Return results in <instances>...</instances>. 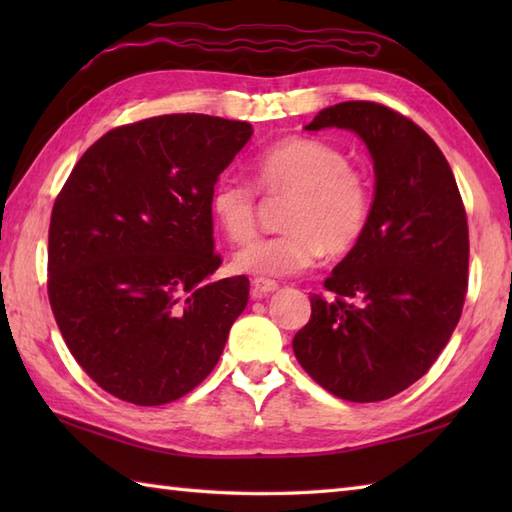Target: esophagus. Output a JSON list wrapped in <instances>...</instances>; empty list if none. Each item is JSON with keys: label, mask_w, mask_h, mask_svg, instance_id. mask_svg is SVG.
<instances>
[{"label": "esophagus", "mask_w": 512, "mask_h": 512, "mask_svg": "<svg viewBox=\"0 0 512 512\" xmlns=\"http://www.w3.org/2000/svg\"><path fill=\"white\" fill-rule=\"evenodd\" d=\"M275 290H279V284L273 279H264V277H257L253 281V297L255 299H262V297H268L273 295Z\"/></svg>", "instance_id": "esophagus-1"}]
</instances>
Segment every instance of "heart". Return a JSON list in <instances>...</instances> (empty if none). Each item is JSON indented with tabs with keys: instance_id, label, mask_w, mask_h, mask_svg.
<instances>
[{
	"instance_id": "heart-1",
	"label": "heart",
	"mask_w": 512,
	"mask_h": 512,
	"mask_svg": "<svg viewBox=\"0 0 512 512\" xmlns=\"http://www.w3.org/2000/svg\"><path fill=\"white\" fill-rule=\"evenodd\" d=\"M253 184L264 195L292 193L284 211L286 231L259 237L239 250L233 266L259 277H290L319 262L325 250L345 255L372 222L374 184L350 165L341 147L312 136H286L255 156ZM215 226L233 244L257 231V192L237 178H220L211 189Z\"/></svg>"
}]
</instances>
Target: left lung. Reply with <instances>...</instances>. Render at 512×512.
I'll use <instances>...</instances> for the list:
<instances>
[{"label": "left lung", "mask_w": 512, "mask_h": 512, "mask_svg": "<svg viewBox=\"0 0 512 512\" xmlns=\"http://www.w3.org/2000/svg\"><path fill=\"white\" fill-rule=\"evenodd\" d=\"M352 129L374 158L372 222L312 295L299 365L330 394L378 402L429 372L469 288V224L447 158L407 116L372 101L325 107L306 127Z\"/></svg>", "instance_id": "obj_1"}]
</instances>
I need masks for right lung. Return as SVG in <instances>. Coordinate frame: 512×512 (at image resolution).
Segmentation results:
<instances>
[{
    "label": "right lung",
    "mask_w": 512,
    "mask_h": 512,
    "mask_svg": "<svg viewBox=\"0 0 512 512\" xmlns=\"http://www.w3.org/2000/svg\"><path fill=\"white\" fill-rule=\"evenodd\" d=\"M253 129L206 114L116 127L52 206L48 299L65 345L107 394L140 407L189 394L220 361L248 277L209 281V195Z\"/></svg>",
    "instance_id": "1"
}]
</instances>
